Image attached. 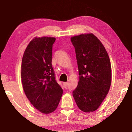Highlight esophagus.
<instances>
[{
    "label": "esophagus",
    "mask_w": 132,
    "mask_h": 132,
    "mask_svg": "<svg viewBox=\"0 0 132 132\" xmlns=\"http://www.w3.org/2000/svg\"><path fill=\"white\" fill-rule=\"evenodd\" d=\"M63 85H64V86L65 87H67L68 86V82H63Z\"/></svg>",
    "instance_id": "34e87169"
}]
</instances>
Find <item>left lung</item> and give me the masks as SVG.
<instances>
[{"instance_id": "8db88e82", "label": "left lung", "mask_w": 132, "mask_h": 132, "mask_svg": "<svg viewBox=\"0 0 132 132\" xmlns=\"http://www.w3.org/2000/svg\"><path fill=\"white\" fill-rule=\"evenodd\" d=\"M78 64L79 81L72 94L82 111L96 110L106 98L111 84L110 61L106 49L92 34L71 37Z\"/></svg>"}]
</instances>
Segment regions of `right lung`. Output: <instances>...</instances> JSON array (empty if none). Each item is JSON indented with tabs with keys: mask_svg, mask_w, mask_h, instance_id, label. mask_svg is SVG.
<instances>
[{
	"mask_svg": "<svg viewBox=\"0 0 132 132\" xmlns=\"http://www.w3.org/2000/svg\"><path fill=\"white\" fill-rule=\"evenodd\" d=\"M55 38L36 37L24 52L21 78L24 92L33 106L42 113L54 112L63 89L55 80L52 67V46Z\"/></svg>",
	"mask_w": 132,
	"mask_h": 132,
	"instance_id": "add662e5",
	"label": "right lung"
}]
</instances>
